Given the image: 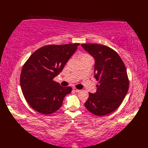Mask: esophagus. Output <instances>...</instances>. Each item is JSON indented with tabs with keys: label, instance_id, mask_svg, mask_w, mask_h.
Listing matches in <instances>:
<instances>
[{
	"label": "esophagus",
	"instance_id": "1",
	"mask_svg": "<svg viewBox=\"0 0 148 148\" xmlns=\"http://www.w3.org/2000/svg\"><path fill=\"white\" fill-rule=\"evenodd\" d=\"M73 90L75 92H80V90L77 89L76 88H73Z\"/></svg>",
	"mask_w": 148,
	"mask_h": 148
}]
</instances>
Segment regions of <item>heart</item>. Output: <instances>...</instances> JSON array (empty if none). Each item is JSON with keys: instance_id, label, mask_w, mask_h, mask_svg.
<instances>
[{"instance_id": "heart-1", "label": "heart", "mask_w": 148, "mask_h": 148, "mask_svg": "<svg viewBox=\"0 0 148 148\" xmlns=\"http://www.w3.org/2000/svg\"><path fill=\"white\" fill-rule=\"evenodd\" d=\"M90 56V55H84L83 56Z\"/></svg>"}]
</instances>
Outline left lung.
I'll list each match as a JSON object with an SVG mask.
<instances>
[{
    "instance_id": "1",
    "label": "left lung",
    "mask_w": 148,
    "mask_h": 148,
    "mask_svg": "<svg viewBox=\"0 0 148 148\" xmlns=\"http://www.w3.org/2000/svg\"><path fill=\"white\" fill-rule=\"evenodd\" d=\"M81 46L95 58L94 77L99 82L96 93H89L84 106L95 115L108 114L121 105L128 92L127 69L118 53L108 46L91 43Z\"/></svg>"
}]
</instances>
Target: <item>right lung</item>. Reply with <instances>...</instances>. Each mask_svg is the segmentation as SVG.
<instances>
[{
  "mask_svg": "<svg viewBox=\"0 0 148 148\" xmlns=\"http://www.w3.org/2000/svg\"><path fill=\"white\" fill-rule=\"evenodd\" d=\"M79 43L49 45L32 53L22 68L20 85L26 101L35 111L49 114L61 108L72 88L53 81L77 48Z\"/></svg>",
  "mask_w": 148,
  "mask_h": 148,
  "instance_id": "1",
  "label": "right lung"
}]
</instances>
